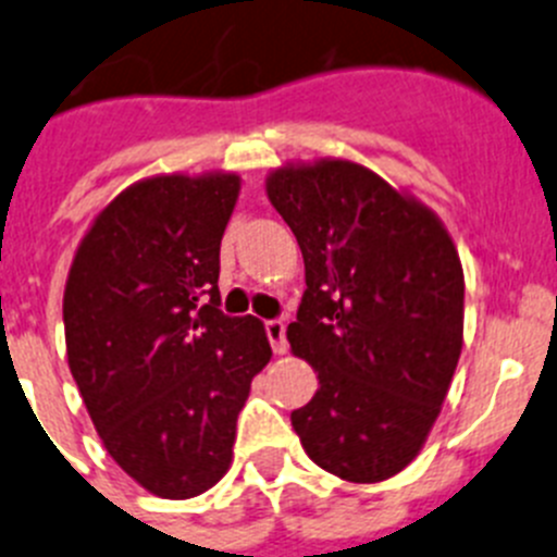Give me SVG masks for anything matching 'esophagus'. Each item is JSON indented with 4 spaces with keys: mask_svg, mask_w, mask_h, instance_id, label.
I'll return each instance as SVG.
<instances>
[{
    "mask_svg": "<svg viewBox=\"0 0 557 557\" xmlns=\"http://www.w3.org/2000/svg\"><path fill=\"white\" fill-rule=\"evenodd\" d=\"M263 330H267V337L269 343H272L274 355H285L288 351V341H285V324L280 319H272L263 324Z\"/></svg>",
    "mask_w": 557,
    "mask_h": 557,
    "instance_id": "34e87169",
    "label": "esophagus"
}]
</instances>
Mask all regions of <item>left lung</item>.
<instances>
[{"mask_svg": "<svg viewBox=\"0 0 557 557\" xmlns=\"http://www.w3.org/2000/svg\"><path fill=\"white\" fill-rule=\"evenodd\" d=\"M308 290L288 324L319 389L290 425L321 470L351 483L401 472L423 448L461 355L465 272L443 222L351 161L274 170Z\"/></svg>", "mask_w": 557, "mask_h": 557, "instance_id": "8db88e82", "label": "left lung"}]
</instances>
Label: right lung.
Returning <instances> with one entry per match:
<instances>
[{
	"label": "right lung",
	"mask_w": 557,
	"mask_h": 557,
	"mask_svg": "<svg viewBox=\"0 0 557 557\" xmlns=\"http://www.w3.org/2000/svg\"><path fill=\"white\" fill-rule=\"evenodd\" d=\"M238 175H159L114 197L67 274V366L117 465L170 500L227 472L263 324L220 310V244Z\"/></svg>",
	"instance_id": "right-lung-1"
}]
</instances>
